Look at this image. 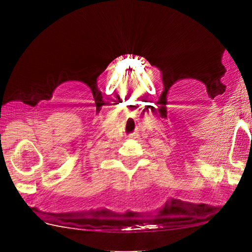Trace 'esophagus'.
<instances>
[{
    "label": "esophagus",
    "mask_w": 252,
    "mask_h": 252,
    "mask_svg": "<svg viewBox=\"0 0 252 252\" xmlns=\"http://www.w3.org/2000/svg\"><path fill=\"white\" fill-rule=\"evenodd\" d=\"M129 138H135V135H134V134H131V135L129 136Z\"/></svg>",
    "instance_id": "1"
}]
</instances>
